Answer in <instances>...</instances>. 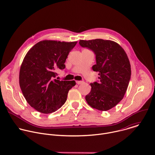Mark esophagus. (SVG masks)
Listing matches in <instances>:
<instances>
[{
	"label": "esophagus",
	"mask_w": 155,
	"mask_h": 155,
	"mask_svg": "<svg viewBox=\"0 0 155 155\" xmlns=\"http://www.w3.org/2000/svg\"><path fill=\"white\" fill-rule=\"evenodd\" d=\"M76 83H77L78 84H83V83H84V81H77Z\"/></svg>",
	"instance_id": "obj_1"
}]
</instances>
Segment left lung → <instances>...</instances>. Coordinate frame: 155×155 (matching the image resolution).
<instances>
[{"label": "left lung", "instance_id": "8db88e82", "mask_svg": "<svg viewBox=\"0 0 155 155\" xmlns=\"http://www.w3.org/2000/svg\"><path fill=\"white\" fill-rule=\"evenodd\" d=\"M79 44L95 53L96 64L92 70L99 76L98 82L91 83L85 99L92 108L108 111L119 104L127 91L131 72L128 56L119 44L111 40H80Z\"/></svg>", "mask_w": 155, "mask_h": 155}]
</instances>
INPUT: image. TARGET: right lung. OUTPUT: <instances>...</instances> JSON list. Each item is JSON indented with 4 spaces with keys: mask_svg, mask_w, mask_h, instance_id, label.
<instances>
[{
    "mask_svg": "<svg viewBox=\"0 0 155 155\" xmlns=\"http://www.w3.org/2000/svg\"><path fill=\"white\" fill-rule=\"evenodd\" d=\"M75 42L43 40L33 45L25 56L19 71V85L28 104L36 111L49 114L60 108L73 81L54 79L64 63Z\"/></svg>",
    "mask_w": 155,
    "mask_h": 155,
    "instance_id": "right-lung-1",
    "label": "right lung"
}]
</instances>
